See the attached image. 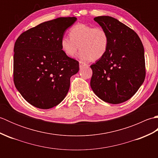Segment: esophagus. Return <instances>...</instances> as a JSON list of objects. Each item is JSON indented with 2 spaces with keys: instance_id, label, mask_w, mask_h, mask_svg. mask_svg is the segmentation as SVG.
<instances>
[{
  "instance_id": "esophagus-1",
  "label": "esophagus",
  "mask_w": 158,
  "mask_h": 158,
  "mask_svg": "<svg viewBox=\"0 0 158 158\" xmlns=\"http://www.w3.org/2000/svg\"><path fill=\"white\" fill-rule=\"evenodd\" d=\"M85 66H87V64H86L85 62H83L82 61H79V66H80V68H81V67Z\"/></svg>"
}]
</instances>
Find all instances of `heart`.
<instances>
[{
    "label": "heart",
    "instance_id": "obj_1",
    "mask_svg": "<svg viewBox=\"0 0 158 158\" xmlns=\"http://www.w3.org/2000/svg\"><path fill=\"white\" fill-rule=\"evenodd\" d=\"M70 36H64L60 40L62 52L73 57L77 50L81 49L79 57L85 61L97 60L106 54L109 46V36L101 26H94L79 23L69 31Z\"/></svg>",
    "mask_w": 158,
    "mask_h": 158
}]
</instances>
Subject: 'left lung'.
Instances as JSON below:
<instances>
[{
    "label": "left lung",
    "mask_w": 158,
    "mask_h": 158,
    "mask_svg": "<svg viewBox=\"0 0 158 158\" xmlns=\"http://www.w3.org/2000/svg\"><path fill=\"white\" fill-rule=\"evenodd\" d=\"M94 21L109 36L108 51L90 66V86L103 101L119 104L135 94L145 78V61L143 43L128 26L110 16H98Z\"/></svg>",
    "instance_id": "left-lung-1"
}]
</instances>
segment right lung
Returning <instances> with one entry per match:
<instances>
[{"label": "right lung", "instance_id": "right-lung-1", "mask_svg": "<svg viewBox=\"0 0 158 158\" xmlns=\"http://www.w3.org/2000/svg\"><path fill=\"white\" fill-rule=\"evenodd\" d=\"M75 17L40 23L17 39L13 56V81L28 103L48 109L65 98L70 79L79 70V62L62 52L60 40Z\"/></svg>", "mask_w": 158, "mask_h": 158}]
</instances>
